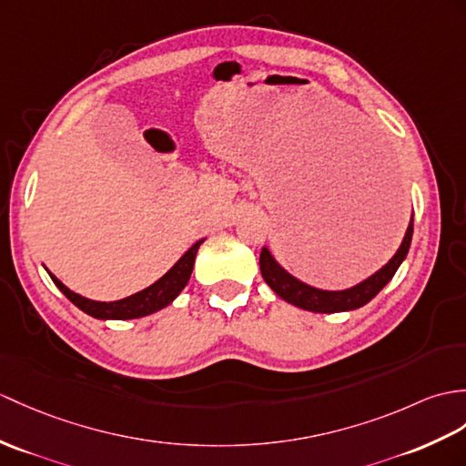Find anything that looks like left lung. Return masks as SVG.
I'll return each mask as SVG.
<instances>
[{"label": "left lung", "instance_id": "obj_1", "mask_svg": "<svg viewBox=\"0 0 466 466\" xmlns=\"http://www.w3.org/2000/svg\"><path fill=\"white\" fill-rule=\"evenodd\" d=\"M410 238H413V218H410L407 226L405 238L401 246H399V250L395 252V256L389 259L381 269H377L373 276L363 279V282H360L350 289L329 291V289H319V288L299 282L298 278L288 274L286 269L276 262L268 248H262V254H259V272H262L264 282L291 306L308 309V311H316V313L351 311L370 304V301L380 294L389 282H391L397 268L401 266V262L407 258Z\"/></svg>", "mask_w": 466, "mask_h": 466}]
</instances>
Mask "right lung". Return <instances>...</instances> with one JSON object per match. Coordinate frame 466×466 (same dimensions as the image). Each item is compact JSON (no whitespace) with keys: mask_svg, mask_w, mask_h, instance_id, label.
Returning a JSON list of instances; mask_svg holds the SVG:
<instances>
[{"mask_svg":"<svg viewBox=\"0 0 466 466\" xmlns=\"http://www.w3.org/2000/svg\"><path fill=\"white\" fill-rule=\"evenodd\" d=\"M202 242L204 240L194 244L190 250L184 254L165 276L157 279L153 286H148L145 289L137 291L133 296L116 299V301H95L89 298H83L79 294H75V291H71L67 286H63V282H59V279L51 272L49 276L53 279V284L63 291L65 298L73 301V304L81 311H85L86 316L96 318V319H135V318L150 316V313H155L172 304V299H175L184 289V286L188 284L192 268H194V258H197V252Z\"/></svg>","mask_w":466,"mask_h":466,"instance_id":"right-lung-1","label":"right lung"}]
</instances>
